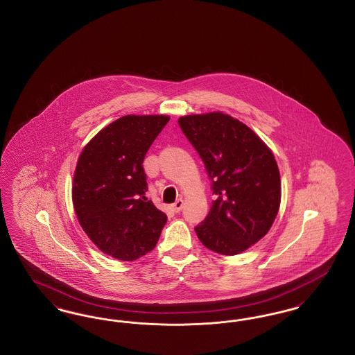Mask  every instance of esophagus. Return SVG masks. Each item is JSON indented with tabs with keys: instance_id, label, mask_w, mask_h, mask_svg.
<instances>
[{
	"instance_id": "1",
	"label": "esophagus",
	"mask_w": 355,
	"mask_h": 355,
	"mask_svg": "<svg viewBox=\"0 0 355 355\" xmlns=\"http://www.w3.org/2000/svg\"><path fill=\"white\" fill-rule=\"evenodd\" d=\"M182 207H184V200H182V198L177 200L175 202L171 205V209H173V211H175V213H180V211L182 210Z\"/></svg>"
}]
</instances>
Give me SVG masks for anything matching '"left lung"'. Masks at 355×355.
Wrapping results in <instances>:
<instances>
[{
	"label": "left lung",
	"mask_w": 355,
	"mask_h": 355,
	"mask_svg": "<svg viewBox=\"0 0 355 355\" xmlns=\"http://www.w3.org/2000/svg\"><path fill=\"white\" fill-rule=\"evenodd\" d=\"M205 164L216 200L196 226L203 246L222 255L248 250L266 236L281 203V178L268 145L222 112L178 119Z\"/></svg>",
	"instance_id": "1"
}]
</instances>
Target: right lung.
<instances>
[{"instance_id":"obj_1","label":"right lung","mask_w":355,"mask_h":355,"mask_svg":"<svg viewBox=\"0 0 355 355\" xmlns=\"http://www.w3.org/2000/svg\"><path fill=\"white\" fill-rule=\"evenodd\" d=\"M168 116H123L94 135L80 154L71 197L93 243L119 261L155 248L168 217L146 198L145 154Z\"/></svg>"}]
</instances>
